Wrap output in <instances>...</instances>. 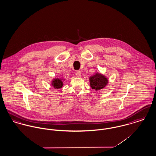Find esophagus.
Here are the masks:
<instances>
[{
  "label": "esophagus",
  "instance_id": "1",
  "mask_svg": "<svg viewBox=\"0 0 156 156\" xmlns=\"http://www.w3.org/2000/svg\"><path fill=\"white\" fill-rule=\"evenodd\" d=\"M75 75H76V76L77 77H81V71H80V70H76V71L75 72Z\"/></svg>",
  "mask_w": 156,
  "mask_h": 156
}]
</instances>
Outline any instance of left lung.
<instances>
[{
  "label": "left lung",
  "instance_id": "left-lung-1",
  "mask_svg": "<svg viewBox=\"0 0 156 156\" xmlns=\"http://www.w3.org/2000/svg\"><path fill=\"white\" fill-rule=\"evenodd\" d=\"M90 86L93 89L98 90L106 86L108 84V80L103 75L96 73V75L90 78Z\"/></svg>",
  "mask_w": 156,
  "mask_h": 156
}]
</instances>
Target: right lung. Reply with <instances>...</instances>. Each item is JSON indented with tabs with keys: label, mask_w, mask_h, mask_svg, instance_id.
<instances>
[{
	"label": "right lung",
	"mask_w": 156,
	"mask_h": 156,
	"mask_svg": "<svg viewBox=\"0 0 156 156\" xmlns=\"http://www.w3.org/2000/svg\"><path fill=\"white\" fill-rule=\"evenodd\" d=\"M52 86H53L55 88H61L63 86V83L62 81V80L58 79V78L53 80L52 82Z\"/></svg>",
	"instance_id": "add662e5"
}]
</instances>
